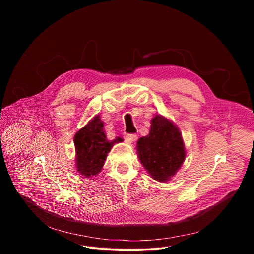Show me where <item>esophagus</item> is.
<instances>
[{"instance_id": "obj_1", "label": "esophagus", "mask_w": 254, "mask_h": 254, "mask_svg": "<svg viewBox=\"0 0 254 254\" xmlns=\"http://www.w3.org/2000/svg\"><path fill=\"white\" fill-rule=\"evenodd\" d=\"M125 139H126V141H127V143H132V142L136 141L137 136H136L135 134H127Z\"/></svg>"}]
</instances>
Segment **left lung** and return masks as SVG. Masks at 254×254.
I'll list each match as a JSON object with an SVG mask.
<instances>
[{
  "instance_id": "obj_1",
  "label": "left lung",
  "mask_w": 254,
  "mask_h": 254,
  "mask_svg": "<svg viewBox=\"0 0 254 254\" xmlns=\"http://www.w3.org/2000/svg\"><path fill=\"white\" fill-rule=\"evenodd\" d=\"M137 152L143 167L159 182H167L185 159L184 143L178 127L167 118L156 115L150 131L137 142Z\"/></svg>"
}]
</instances>
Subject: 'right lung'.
I'll list each match as a JSON object with an SVG mask.
<instances>
[{
    "label": "right lung",
    "mask_w": 254,
    "mask_h": 254,
    "mask_svg": "<svg viewBox=\"0 0 254 254\" xmlns=\"http://www.w3.org/2000/svg\"><path fill=\"white\" fill-rule=\"evenodd\" d=\"M123 141L119 137L107 139L100 116L93 117L74 137L76 168L80 175L88 178L99 174L113 145Z\"/></svg>",
    "instance_id": "obj_1"
}]
</instances>
